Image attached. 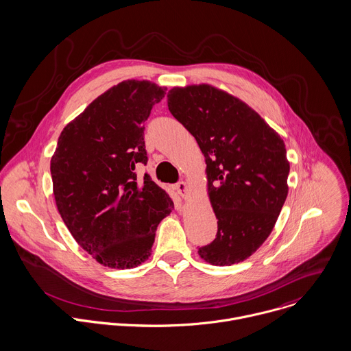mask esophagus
I'll return each instance as SVG.
<instances>
[{"mask_svg":"<svg viewBox=\"0 0 351 351\" xmlns=\"http://www.w3.org/2000/svg\"><path fill=\"white\" fill-rule=\"evenodd\" d=\"M173 189L176 190V193H178L182 198H186V195H187V184H186L184 182H179L178 184H175Z\"/></svg>","mask_w":351,"mask_h":351,"instance_id":"34e87169","label":"esophagus"}]
</instances>
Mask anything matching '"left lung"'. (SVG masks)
<instances>
[{"label": "left lung", "mask_w": 351, "mask_h": 351, "mask_svg": "<svg viewBox=\"0 0 351 351\" xmlns=\"http://www.w3.org/2000/svg\"><path fill=\"white\" fill-rule=\"evenodd\" d=\"M168 108L206 158L218 230L198 254L214 266L243 262L269 237L286 201L285 143L245 103L210 85L173 88Z\"/></svg>", "instance_id": "1"}]
</instances>
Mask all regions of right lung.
<instances>
[{"label":"right lung","instance_id":"1","mask_svg":"<svg viewBox=\"0 0 351 351\" xmlns=\"http://www.w3.org/2000/svg\"><path fill=\"white\" fill-rule=\"evenodd\" d=\"M165 88L128 80L93 100L62 130L51 158L58 211L74 240L99 263L132 269L152 251L157 225L173 202L146 165L145 121Z\"/></svg>","mask_w":351,"mask_h":351}]
</instances>
